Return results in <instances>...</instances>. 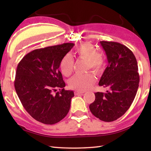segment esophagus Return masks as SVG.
I'll return each instance as SVG.
<instances>
[{
	"mask_svg": "<svg viewBox=\"0 0 151 151\" xmlns=\"http://www.w3.org/2000/svg\"><path fill=\"white\" fill-rule=\"evenodd\" d=\"M82 93H84V91H78V90H76L75 91V94L76 95H81Z\"/></svg>",
	"mask_w": 151,
	"mask_h": 151,
	"instance_id": "obj_1",
	"label": "esophagus"
}]
</instances>
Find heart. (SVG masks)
<instances>
[{
	"mask_svg": "<svg viewBox=\"0 0 151 151\" xmlns=\"http://www.w3.org/2000/svg\"><path fill=\"white\" fill-rule=\"evenodd\" d=\"M78 58L88 61V70L91 69L96 75H101L104 71L106 60L104 56L99 53L93 45L86 42L81 45L76 50ZM74 68V60L70 54H66L60 62V69L65 76L71 75ZM95 76L91 73L85 75H75L69 80L70 88L78 90H86L95 82Z\"/></svg>",
	"mask_w": 151,
	"mask_h": 151,
	"instance_id": "obj_1",
	"label": "heart"
}]
</instances>
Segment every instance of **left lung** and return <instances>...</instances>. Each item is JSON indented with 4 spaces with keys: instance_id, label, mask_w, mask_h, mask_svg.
Instances as JSON below:
<instances>
[{
    "instance_id": "1",
    "label": "left lung",
    "mask_w": 151,
    "mask_h": 151,
    "mask_svg": "<svg viewBox=\"0 0 151 151\" xmlns=\"http://www.w3.org/2000/svg\"><path fill=\"white\" fill-rule=\"evenodd\" d=\"M100 43L108 65L99 85L108 90L95 93V99L89 110L100 120L111 122L123 115L133 102L139 87L138 67L134 54L124 45L105 41Z\"/></svg>"
}]
</instances>
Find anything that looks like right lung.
Returning <instances> with one entry per match:
<instances>
[{
	"label": "right lung",
	"mask_w": 151,
	"mask_h": 151,
	"mask_svg": "<svg viewBox=\"0 0 151 151\" xmlns=\"http://www.w3.org/2000/svg\"><path fill=\"white\" fill-rule=\"evenodd\" d=\"M74 45L67 43L34 50L17 65L14 86L19 100L34 119L43 124L58 123L69 111L74 92L64 89L59 67Z\"/></svg>",
	"instance_id": "obj_1"
}]
</instances>
